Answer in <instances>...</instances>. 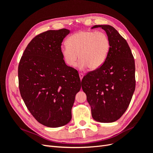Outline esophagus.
I'll return each instance as SVG.
<instances>
[{"mask_svg": "<svg viewBox=\"0 0 153 153\" xmlns=\"http://www.w3.org/2000/svg\"><path fill=\"white\" fill-rule=\"evenodd\" d=\"M79 76H80V79L82 80V78H83V77H84V73H79Z\"/></svg>", "mask_w": 153, "mask_h": 153, "instance_id": "obj_1", "label": "esophagus"}]
</instances>
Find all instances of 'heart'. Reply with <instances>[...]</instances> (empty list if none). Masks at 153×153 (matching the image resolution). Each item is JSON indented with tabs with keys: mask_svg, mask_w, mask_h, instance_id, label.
<instances>
[{
	"mask_svg": "<svg viewBox=\"0 0 153 153\" xmlns=\"http://www.w3.org/2000/svg\"><path fill=\"white\" fill-rule=\"evenodd\" d=\"M66 47L61 49L64 61L75 67L77 59L79 68L94 70L103 65L110 50V41L105 32L81 30L71 35L66 41ZM78 57H77V55Z\"/></svg>",
	"mask_w": 153,
	"mask_h": 153,
	"instance_id": "obj_1",
	"label": "heart"
}]
</instances>
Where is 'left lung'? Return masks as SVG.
I'll use <instances>...</instances> for the list:
<instances>
[{
    "mask_svg": "<svg viewBox=\"0 0 153 153\" xmlns=\"http://www.w3.org/2000/svg\"><path fill=\"white\" fill-rule=\"evenodd\" d=\"M101 27L110 41L107 58L99 68L82 80V90L91 108L92 117L100 123L117 121L126 112L135 89V60L129 45L113 27Z\"/></svg>",
    "mask_w": 153,
    "mask_h": 153,
    "instance_id": "8db88e82",
    "label": "left lung"
}]
</instances>
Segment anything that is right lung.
Here are the masks:
<instances>
[{
	"instance_id": "1",
	"label": "right lung",
	"mask_w": 153,
	"mask_h": 153,
	"mask_svg": "<svg viewBox=\"0 0 153 153\" xmlns=\"http://www.w3.org/2000/svg\"><path fill=\"white\" fill-rule=\"evenodd\" d=\"M70 32L50 30L35 36L18 65L22 98L38 122L47 127L64 126L71 119L75 96L80 90L77 70L63 59L61 45Z\"/></svg>"
}]
</instances>
